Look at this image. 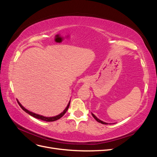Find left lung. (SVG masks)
<instances>
[{
    "instance_id": "left-lung-1",
    "label": "left lung",
    "mask_w": 157,
    "mask_h": 157,
    "mask_svg": "<svg viewBox=\"0 0 157 157\" xmlns=\"http://www.w3.org/2000/svg\"><path fill=\"white\" fill-rule=\"evenodd\" d=\"M92 116H93V117L95 118V119L96 120V121H98V122H99V123H101V124H108V123H107V122H103V121H101V120H99V118H98L96 116H95L93 113H92Z\"/></svg>"
}]
</instances>
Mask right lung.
<instances>
[{
    "label": "right lung",
    "instance_id": "obj_1",
    "mask_svg": "<svg viewBox=\"0 0 157 157\" xmlns=\"http://www.w3.org/2000/svg\"><path fill=\"white\" fill-rule=\"evenodd\" d=\"M17 103H18V104H19V105H20V106L21 107V108L23 109V110L25 112H26L27 113L29 114V115H30L31 116H32V117H35V118H38V119H40V120H42V121H46V122H53V121H57V120L59 119V118L62 117L65 115V113L67 112V109H68V108H69V105H70V101H69V103H68L67 106V107H66V108L65 109V110H64L62 113H60L59 115H57V116H55V117H46L42 116V115H38V114H36V113H32V112H31V111H28L27 109H26L24 107H23V106L21 105V104L20 102H19L18 101H17Z\"/></svg>",
    "mask_w": 157,
    "mask_h": 157
}]
</instances>
